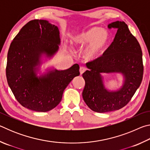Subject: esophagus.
Wrapping results in <instances>:
<instances>
[{"mask_svg":"<svg viewBox=\"0 0 150 150\" xmlns=\"http://www.w3.org/2000/svg\"><path fill=\"white\" fill-rule=\"evenodd\" d=\"M86 70H87V68H86L85 67H83V66H81V67H80V69H79L81 75H82L83 73H84Z\"/></svg>","mask_w":150,"mask_h":150,"instance_id":"obj_1","label":"esophagus"}]
</instances>
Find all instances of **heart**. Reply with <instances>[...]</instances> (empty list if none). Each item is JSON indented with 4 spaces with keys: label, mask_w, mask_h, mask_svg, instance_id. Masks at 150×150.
<instances>
[{
    "label": "heart",
    "mask_w": 150,
    "mask_h": 150,
    "mask_svg": "<svg viewBox=\"0 0 150 150\" xmlns=\"http://www.w3.org/2000/svg\"><path fill=\"white\" fill-rule=\"evenodd\" d=\"M73 41L79 50L88 45L85 50V57L87 60H93L102 54L108 43L109 35L105 30L95 27L79 34Z\"/></svg>",
    "instance_id": "heart-1"
}]
</instances>
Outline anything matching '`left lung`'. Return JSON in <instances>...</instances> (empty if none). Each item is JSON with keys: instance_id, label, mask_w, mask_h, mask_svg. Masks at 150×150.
Returning <instances> with one entry per match:
<instances>
[{"instance_id": "obj_1", "label": "left lung", "mask_w": 150, "mask_h": 150, "mask_svg": "<svg viewBox=\"0 0 150 150\" xmlns=\"http://www.w3.org/2000/svg\"><path fill=\"white\" fill-rule=\"evenodd\" d=\"M115 28V39L102 56L86 63L89 70L83 74L85 86L83 100L91 110L106 112L119 110L128 104L140 85L144 74L142 52L138 40L124 22L110 24ZM102 72H120L124 84L116 91H108L103 84Z\"/></svg>"}]
</instances>
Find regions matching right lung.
<instances>
[{
	"instance_id": "right-lung-1",
	"label": "right lung",
	"mask_w": 150,
	"mask_h": 150,
	"mask_svg": "<svg viewBox=\"0 0 150 150\" xmlns=\"http://www.w3.org/2000/svg\"><path fill=\"white\" fill-rule=\"evenodd\" d=\"M60 44L58 28L44 20H33L22 28L10 45L6 68L7 82L18 103L32 110L47 112L58 105L65 88L80 75L79 65L50 71L37 77L42 54L52 57Z\"/></svg>"
}]
</instances>
